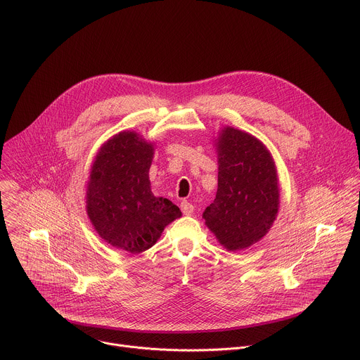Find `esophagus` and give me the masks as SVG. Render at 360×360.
I'll return each mask as SVG.
<instances>
[{"label": "esophagus", "instance_id": "1", "mask_svg": "<svg viewBox=\"0 0 360 360\" xmlns=\"http://www.w3.org/2000/svg\"><path fill=\"white\" fill-rule=\"evenodd\" d=\"M181 210L184 212V214L191 216V214L193 213V205L189 203L188 200H182V202H181Z\"/></svg>", "mask_w": 360, "mask_h": 360}]
</instances>
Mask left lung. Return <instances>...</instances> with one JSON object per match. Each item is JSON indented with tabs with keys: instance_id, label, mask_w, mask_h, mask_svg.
Instances as JSON below:
<instances>
[{
	"instance_id": "left-lung-1",
	"label": "left lung",
	"mask_w": 360,
	"mask_h": 360,
	"mask_svg": "<svg viewBox=\"0 0 360 360\" xmlns=\"http://www.w3.org/2000/svg\"><path fill=\"white\" fill-rule=\"evenodd\" d=\"M217 192L202 217L227 252L245 250L271 229L280 207L276 162L255 136L223 127L214 140Z\"/></svg>"
}]
</instances>
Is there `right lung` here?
Returning <instances> with one entry per match:
<instances>
[{"label": "right lung", "mask_w": 360, "mask_h": 360, "mask_svg": "<svg viewBox=\"0 0 360 360\" xmlns=\"http://www.w3.org/2000/svg\"><path fill=\"white\" fill-rule=\"evenodd\" d=\"M154 151V143L139 133L120 131L100 147L86 186V212L97 234L131 255L153 248L182 216L176 205L151 191Z\"/></svg>", "instance_id": "right-lung-1"}]
</instances>
